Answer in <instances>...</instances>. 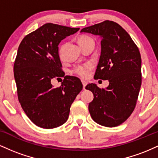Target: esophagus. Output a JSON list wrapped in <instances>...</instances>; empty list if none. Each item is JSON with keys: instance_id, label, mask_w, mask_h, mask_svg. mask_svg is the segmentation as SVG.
Returning <instances> with one entry per match:
<instances>
[{"instance_id": "34e87169", "label": "esophagus", "mask_w": 158, "mask_h": 158, "mask_svg": "<svg viewBox=\"0 0 158 158\" xmlns=\"http://www.w3.org/2000/svg\"><path fill=\"white\" fill-rule=\"evenodd\" d=\"M81 82H82V85H83V89H85V86L87 85V82L85 81H81Z\"/></svg>"}]
</instances>
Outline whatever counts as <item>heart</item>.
I'll return each instance as SVG.
<instances>
[{"label":"heart","instance_id":"1","mask_svg":"<svg viewBox=\"0 0 158 158\" xmlns=\"http://www.w3.org/2000/svg\"><path fill=\"white\" fill-rule=\"evenodd\" d=\"M89 39H91V38L88 37V36H82V37H81L79 40V44L85 42V41H88V40ZM61 50H62V46H61L60 48H59V54H60V55L61 53ZM91 68L92 66L90 64L79 65V66H77L73 69V73L77 74V76H79V77H80L81 78H87L89 76Z\"/></svg>","mask_w":158,"mask_h":158}]
</instances>
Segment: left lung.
Wrapping results in <instances>:
<instances>
[{"instance_id": "1", "label": "left lung", "mask_w": 158, "mask_h": 158, "mask_svg": "<svg viewBox=\"0 0 158 158\" xmlns=\"http://www.w3.org/2000/svg\"><path fill=\"white\" fill-rule=\"evenodd\" d=\"M81 32L102 38L94 79L109 81L106 89L93 83L85 87L94 94L88 106L90 116L101 126H119L130 117L138 98L142 82L139 49L128 32L111 21L85 27Z\"/></svg>"}]
</instances>
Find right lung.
Here are the masks:
<instances>
[{
  "mask_svg": "<svg viewBox=\"0 0 158 158\" xmlns=\"http://www.w3.org/2000/svg\"><path fill=\"white\" fill-rule=\"evenodd\" d=\"M79 28L48 23L25 36L18 50L14 77L23 111L34 124L50 129L68 120L74 99L82 90L80 79L66 76L59 88L51 79L63 77L59 44Z\"/></svg>",
  "mask_w": 158,
  "mask_h": 158,
  "instance_id": "obj_1",
  "label": "right lung"
}]
</instances>
